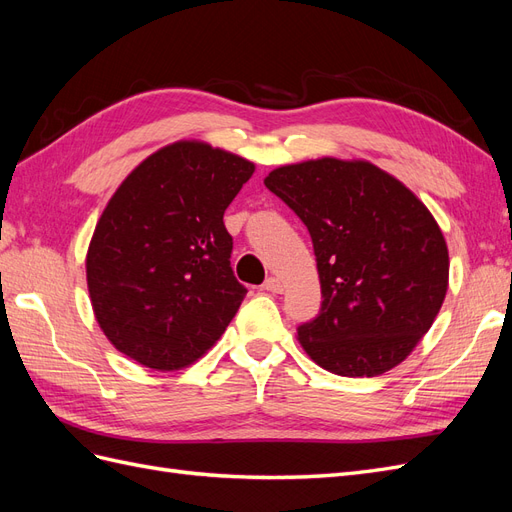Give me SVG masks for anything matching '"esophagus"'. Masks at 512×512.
Masks as SVG:
<instances>
[{
  "label": "esophagus",
  "instance_id": "obj_1",
  "mask_svg": "<svg viewBox=\"0 0 512 512\" xmlns=\"http://www.w3.org/2000/svg\"><path fill=\"white\" fill-rule=\"evenodd\" d=\"M262 288L265 290H269V292H284V284H282V280H277V277H267L265 280V284H262Z\"/></svg>",
  "mask_w": 512,
  "mask_h": 512
}]
</instances>
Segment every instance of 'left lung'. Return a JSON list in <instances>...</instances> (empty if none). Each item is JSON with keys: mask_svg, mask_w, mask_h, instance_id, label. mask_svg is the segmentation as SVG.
<instances>
[{"mask_svg": "<svg viewBox=\"0 0 512 512\" xmlns=\"http://www.w3.org/2000/svg\"><path fill=\"white\" fill-rule=\"evenodd\" d=\"M265 185L314 243L322 305L297 329L309 359L348 378L399 365L431 329L448 288V247L429 209L365 160L286 164Z\"/></svg>", "mask_w": 512, "mask_h": 512, "instance_id": "1", "label": "left lung"}]
</instances>
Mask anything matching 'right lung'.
I'll return each mask as SVG.
<instances>
[{
    "instance_id": "right-lung-1",
    "label": "right lung",
    "mask_w": 512,
    "mask_h": 512,
    "mask_svg": "<svg viewBox=\"0 0 512 512\" xmlns=\"http://www.w3.org/2000/svg\"><path fill=\"white\" fill-rule=\"evenodd\" d=\"M254 164L200 141L151 153L108 200L87 250V288L119 352L156 371L198 361L247 294L224 211Z\"/></svg>"
}]
</instances>
